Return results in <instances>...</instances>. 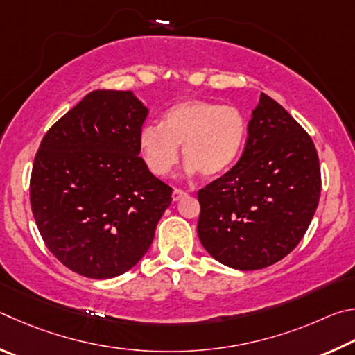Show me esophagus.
Masks as SVG:
<instances>
[{"mask_svg":"<svg viewBox=\"0 0 355 355\" xmlns=\"http://www.w3.org/2000/svg\"><path fill=\"white\" fill-rule=\"evenodd\" d=\"M185 195H187V193H185L184 190L174 189V190H173V196H171V198H173V201H181Z\"/></svg>","mask_w":355,"mask_h":355,"instance_id":"obj_1","label":"esophagus"}]
</instances>
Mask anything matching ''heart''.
I'll use <instances>...</instances> for the list:
<instances>
[{"label":"heart","instance_id":"1","mask_svg":"<svg viewBox=\"0 0 355 355\" xmlns=\"http://www.w3.org/2000/svg\"><path fill=\"white\" fill-rule=\"evenodd\" d=\"M246 120L234 105L189 99L171 105L160 124H146L139 135V148L149 171L170 174L179 160V146L187 159V174L215 178L226 173L243 151Z\"/></svg>","mask_w":355,"mask_h":355}]
</instances>
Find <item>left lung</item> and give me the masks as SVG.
<instances>
[{
  "instance_id": "8db88e82",
  "label": "left lung",
  "mask_w": 355,
  "mask_h": 355,
  "mask_svg": "<svg viewBox=\"0 0 355 355\" xmlns=\"http://www.w3.org/2000/svg\"><path fill=\"white\" fill-rule=\"evenodd\" d=\"M321 173L310 135L262 93L240 160L198 191V237L220 263L252 271L295 250L318 207Z\"/></svg>"
}]
</instances>
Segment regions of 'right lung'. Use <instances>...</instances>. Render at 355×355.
I'll return each mask as SVG.
<instances>
[{"instance_id":"right-lung-1","label":"right lung","mask_w":355,"mask_h":355,"mask_svg":"<svg viewBox=\"0 0 355 355\" xmlns=\"http://www.w3.org/2000/svg\"><path fill=\"white\" fill-rule=\"evenodd\" d=\"M148 109L132 92L93 90L43 137L31 207L43 241L92 279L129 271L151 246L173 189L139 157Z\"/></svg>"}]
</instances>
